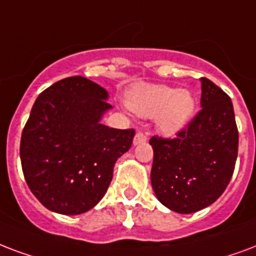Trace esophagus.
<instances>
[{"mask_svg": "<svg viewBox=\"0 0 256 256\" xmlns=\"http://www.w3.org/2000/svg\"><path fill=\"white\" fill-rule=\"evenodd\" d=\"M148 140V132H136L134 140H132V144L134 145H140L142 142H145Z\"/></svg>", "mask_w": 256, "mask_h": 256, "instance_id": "obj_1", "label": "esophagus"}]
</instances>
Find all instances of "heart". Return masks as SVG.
I'll use <instances>...</instances> for the list:
<instances>
[{"mask_svg": "<svg viewBox=\"0 0 256 256\" xmlns=\"http://www.w3.org/2000/svg\"><path fill=\"white\" fill-rule=\"evenodd\" d=\"M130 107L142 116H157L160 132L173 136L190 120L194 111V98L186 90L168 86H141L130 96Z\"/></svg>", "mask_w": 256, "mask_h": 256, "instance_id": "1", "label": "heart"}]
</instances>
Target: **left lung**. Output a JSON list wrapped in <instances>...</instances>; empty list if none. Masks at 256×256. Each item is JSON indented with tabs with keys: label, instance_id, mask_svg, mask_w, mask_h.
<instances>
[{
	"label": "left lung",
	"instance_id": "1",
	"mask_svg": "<svg viewBox=\"0 0 256 256\" xmlns=\"http://www.w3.org/2000/svg\"><path fill=\"white\" fill-rule=\"evenodd\" d=\"M202 110L174 138H150L152 186L164 206L193 214L223 194L234 174L239 132L231 98L202 79Z\"/></svg>",
	"mask_w": 256,
	"mask_h": 256
}]
</instances>
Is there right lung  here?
I'll list each match as a JSON object with an SVG mask.
<instances>
[{
    "label": "right lung",
    "mask_w": 256,
    "mask_h": 256,
    "mask_svg": "<svg viewBox=\"0 0 256 256\" xmlns=\"http://www.w3.org/2000/svg\"><path fill=\"white\" fill-rule=\"evenodd\" d=\"M107 91L83 76L44 90L33 104L20 144L25 181L38 202L62 214L95 206L112 180L116 160L132 148L134 128L100 124Z\"/></svg>",
    "instance_id": "right-lung-1"
}]
</instances>
